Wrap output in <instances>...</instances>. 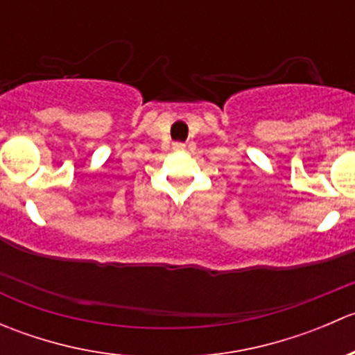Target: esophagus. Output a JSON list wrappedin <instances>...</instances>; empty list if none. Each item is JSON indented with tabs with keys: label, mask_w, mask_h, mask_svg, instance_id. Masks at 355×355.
<instances>
[{
	"label": "esophagus",
	"mask_w": 355,
	"mask_h": 355,
	"mask_svg": "<svg viewBox=\"0 0 355 355\" xmlns=\"http://www.w3.org/2000/svg\"><path fill=\"white\" fill-rule=\"evenodd\" d=\"M175 148H177V149H184V148H185V146H184V144H182V142H177V144H175Z\"/></svg>",
	"instance_id": "esophagus-1"
}]
</instances>
